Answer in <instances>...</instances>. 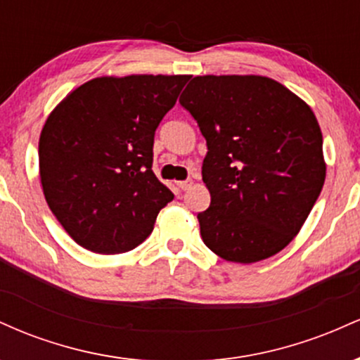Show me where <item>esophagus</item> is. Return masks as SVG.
Returning <instances> with one entry per match:
<instances>
[{
  "instance_id": "esophagus-1",
  "label": "esophagus",
  "mask_w": 360,
  "mask_h": 360,
  "mask_svg": "<svg viewBox=\"0 0 360 360\" xmlns=\"http://www.w3.org/2000/svg\"><path fill=\"white\" fill-rule=\"evenodd\" d=\"M177 188L179 189H188L191 186V179H186V181H177Z\"/></svg>"
}]
</instances>
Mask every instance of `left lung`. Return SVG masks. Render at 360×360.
<instances>
[{
  "mask_svg": "<svg viewBox=\"0 0 360 360\" xmlns=\"http://www.w3.org/2000/svg\"><path fill=\"white\" fill-rule=\"evenodd\" d=\"M206 140L212 203L198 213L205 245L252 264L283 250L325 183L323 137L303 100L262 76H196L179 98Z\"/></svg>",
  "mask_w": 360,
  "mask_h": 360,
  "instance_id": "1",
  "label": "left lung"
}]
</instances>
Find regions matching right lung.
<instances>
[{
    "mask_svg": "<svg viewBox=\"0 0 360 360\" xmlns=\"http://www.w3.org/2000/svg\"><path fill=\"white\" fill-rule=\"evenodd\" d=\"M188 79L96 77L47 118L39 142L45 200L81 247L122 254L152 233L174 198L152 172L154 135Z\"/></svg>",
    "mask_w": 360,
    "mask_h": 360,
    "instance_id": "1",
    "label": "right lung"
}]
</instances>
